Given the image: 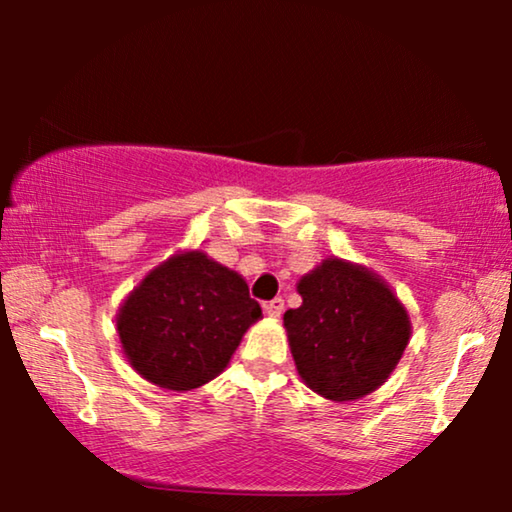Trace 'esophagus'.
Wrapping results in <instances>:
<instances>
[{"mask_svg": "<svg viewBox=\"0 0 512 512\" xmlns=\"http://www.w3.org/2000/svg\"><path fill=\"white\" fill-rule=\"evenodd\" d=\"M265 312H268V317H272V319L282 317L284 300L282 298H275V300H270V303H265Z\"/></svg>", "mask_w": 512, "mask_h": 512, "instance_id": "34e87169", "label": "esophagus"}]
</instances>
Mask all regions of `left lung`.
Wrapping results in <instances>:
<instances>
[{"mask_svg":"<svg viewBox=\"0 0 512 512\" xmlns=\"http://www.w3.org/2000/svg\"><path fill=\"white\" fill-rule=\"evenodd\" d=\"M303 305L284 314L296 370L335 403L380 389L408 347L410 314L366 265L331 256L298 279Z\"/></svg>","mask_w":512,"mask_h":512,"instance_id":"1","label":"left lung"}]
</instances>
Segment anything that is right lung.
I'll return each instance as SVG.
<instances>
[{
	"label": "right lung",
	"instance_id": "add662e5",
	"mask_svg": "<svg viewBox=\"0 0 512 512\" xmlns=\"http://www.w3.org/2000/svg\"><path fill=\"white\" fill-rule=\"evenodd\" d=\"M263 319L240 272L200 249L172 254L118 307L116 333L137 375L160 389L191 391L221 375L244 333Z\"/></svg>",
	"mask_w": 512,
	"mask_h": 512
}]
</instances>
